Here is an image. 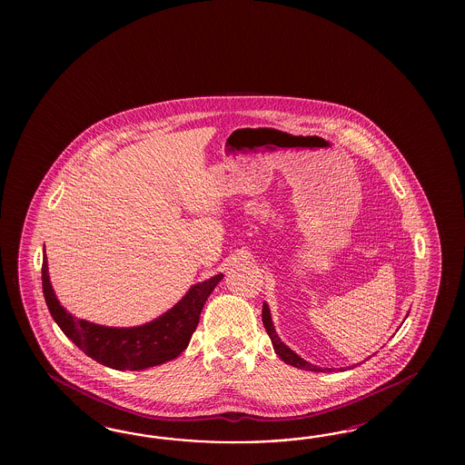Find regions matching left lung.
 <instances>
[{"mask_svg":"<svg viewBox=\"0 0 465 465\" xmlns=\"http://www.w3.org/2000/svg\"><path fill=\"white\" fill-rule=\"evenodd\" d=\"M408 315H406V317H408ZM262 324H264L266 331H268L269 338H271V342H272L274 351H276V354L282 358V361H284L286 365L295 366V368L307 370V371H334V370H336V368H321V366L312 365L309 361H305L303 358H300L295 351H292V350L282 342L280 336L276 334V329H274L272 319H271V310H269L268 303H266V302L262 303Z\"/></svg>","mask_w":465,"mask_h":465,"instance_id":"8db88e82","label":"left lung"}]
</instances>
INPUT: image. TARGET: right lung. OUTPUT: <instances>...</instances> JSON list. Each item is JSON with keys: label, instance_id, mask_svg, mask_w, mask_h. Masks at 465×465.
Listing matches in <instances>:
<instances>
[{"label": "right lung", "instance_id": "1", "mask_svg": "<svg viewBox=\"0 0 465 465\" xmlns=\"http://www.w3.org/2000/svg\"><path fill=\"white\" fill-rule=\"evenodd\" d=\"M222 280L223 274H216L206 282L193 284L172 309L152 322L136 327H107L76 319L59 303L49 280L47 255L44 251V298L54 322L84 354L100 365L121 371L144 370L177 358L189 346L203 307Z\"/></svg>", "mask_w": 465, "mask_h": 465}]
</instances>
